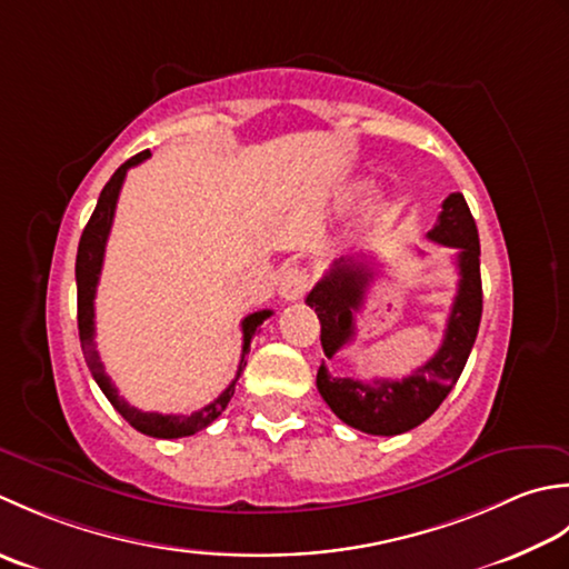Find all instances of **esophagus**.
<instances>
[{"label": "esophagus", "instance_id": "obj_1", "mask_svg": "<svg viewBox=\"0 0 569 569\" xmlns=\"http://www.w3.org/2000/svg\"><path fill=\"white\" fill-rule=\"evenodd\" d=\"M309 287H311V277H309V272L305 270V268H287L284 272H282V280H280V297L284 299V301H297V299H301L305 297L307 292H309Z\"/></svg>", "mask_w": 569, "mask_h": 569}]
</instances>
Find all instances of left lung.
Returning <instances> with one entry per match:
<instances>
[{"instance_id":"1","label":"left lung","mask_w":569,"mask_h":569,"mask_svg":"<svg viewBox=\"0 0 569 569\" xmlns=\"http://www.w3.org/2000/svg\"><path fill=\"white\" fill-rule=\"evenodd\" d=\"M427 238L459 250V289L439 351L402 380L363 382L356 378H336L323 363L317 373V388L323 402L341 422L366 435L392 437L422 425L455 388L467 366L471 346L477 341L483 307L479 270L481 248L477 223L459 191L447 196L442 213ZM373 274L376 270L370 268V262L341 258L307 295V305L317 311L321 321V346L327 358H333L353 341L356 311L363 307L366 289Z\"/></svg>"}]
</instances>
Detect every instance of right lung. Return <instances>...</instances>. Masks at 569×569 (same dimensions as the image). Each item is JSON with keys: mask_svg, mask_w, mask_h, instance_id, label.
<instances>
[{"mask_svg": "<svg viewBox=\"0 0 569 569\" xmlns=\"http://www.w3.org/2000/svg\"><path fill=\"white\" fill-rule=\"evenodd\" d=\"M149 157H152V152L144 149V152H139L132 159H127L124 164L112 173L110 181L106 183V189L100 191L98 206H96V211H92V216L88 220L83 236H80L78 258H76L78 333H80V349H83L90 373H92V378H96L100 390L106 392V398L110 400L112 408L118 410L124 417V420L134 427L137 432L157 437V439H177V437H189V435L201 432L203 427L211 425L216 417L228 408V402L236 392V382L242 373V368H246V356L250 351L252 336L258 333L260 323L268 319L272 311L262 309V311H254V315H248L246 319H242V353H240L238 373H236L233 382H230V386L223 392H220V396L213 402H208L206 408H201L199 412H191V415L142 412V410L132 408V405L120 396L118 388L112 386L110 376L106 373V366H102L100 353L96 349V289H98L100 270H102V258H106V242H108L110 228H112L114 206H118V196H120L127 171H130L137 164H142V161L149 159Z\"/></svg>", "mask_w": 569, "mask_h": 569, "instance_id": "obj_1", "label": "right lung"}]
</instances>
